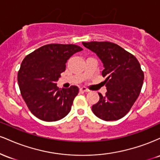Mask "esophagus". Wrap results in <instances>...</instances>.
Masks as SVG:
<instances>
[{
  "mask_svg": "<svg viewBox=\"0 0 160 160\" xmlns=\"http://www.w3.org/2000/svg\"><path fill=\"white\" fill-rule=\"evenodd\" d=\"M80 92H89V90L86 89V87H81L80 88Z\"/></svg>",
  "mask_w": 160,
  "mask_h": 160,
  "instance_id": "obj_1",
  "label": "esophagus"
}]
</instances>
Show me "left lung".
<instances>
[{"label":"left lung","instance_id":"1","mask_svg":"<svg viewBox=\"0 0 160 160\" xmlns=\"http://www.w3.org/2000/svg\"><path fill=\"white\" fill-rule=\"evenodd\" d=\"M82 44L97 54L104 65L107 92L98 93V102L92 107L94 114L105 121L117 120L130 111L140 95L144 72L138 59L119 45L108 41Z\"/></svg>","mask_w":160,"mask_h":160}]
</instances>
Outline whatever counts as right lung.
I'll return each mask as SVG.
<instances>
[{"label": "right lung", "mask_w": 160, "mask_h": 160, "mask_svg": "<svg viewBox=\"0 0 160 160\" xmlns=\"http://www.w3.org/2000/svg\"><path fill=\"white\" fill-rule=\"evenodd\" d=\"M81 50L78 45L51 43L23 59L17 77L20 92L29 111L38 119L57 121L71 111L78 87L71 86L60 89L56 82L65 71L68 59Z\"/></svg>", "instance_id": "1"}]
</instances>
